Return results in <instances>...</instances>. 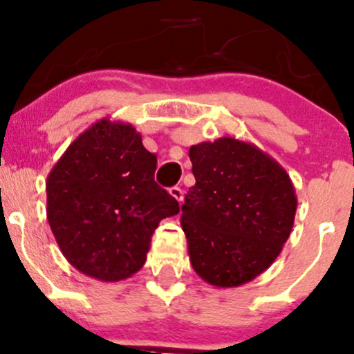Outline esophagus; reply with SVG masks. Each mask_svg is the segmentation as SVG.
<instances>
[{"instance_id":"34e87169","label":"esophagus","mask_w":354,"mask_h":354,"mask_svg":"<svg viewBox=\"0 0 354 354\" xmlns=\"http://www.w3.org/2000/svg\"><path fill=\"white\" fill-rule=\"evenodd\" d=\"M169 194L172 195V197L176 198L177 202H182V201H184V190H182L180 187H170V189H169Z\"/></svg>"}]
</instances>
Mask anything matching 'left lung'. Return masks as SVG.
<instances>
[{"instance_id": "8db88e82", "label": "left lung", "mask_w": 354, "mask_h": 354, "mask_svg": "<svg viewBox=\"0 0 354 354\" xmlns=\"http://www.w3.org/2000/svg\"><path fill=\"white\" fill-rule=\"evenodd\" d=\"M189 157L195 185L180 222L195 273L218 288L252 281L292 234V178L273 157L235 137L192 145Z\"/></svg>"}]
</instances>
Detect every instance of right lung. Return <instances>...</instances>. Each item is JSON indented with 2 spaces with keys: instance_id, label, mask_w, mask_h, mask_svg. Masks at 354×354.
Returning a JSON list of instances; mask_svg holds the SVG:
<instances>
[{
  "instance_id": "1",
  "label": "right lung",
  "mask_w": 354,
  "mask_h": 354,
  "mask_svg": "<svg viewBox=\"0 0 354 354\" xmlns=\"http://www.w3.org/2000/svg\"><path fill=\"white\" fill-rule=\"evenodd\" d=\"M156 169V153L127 122L104 118L71 142L46 180V212L74 268L101 281L142 268L160 220L178 214L153 180Z\"/></svg>"
}]
</instances>
